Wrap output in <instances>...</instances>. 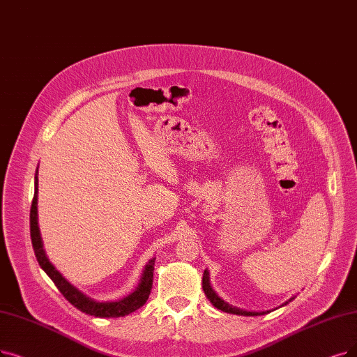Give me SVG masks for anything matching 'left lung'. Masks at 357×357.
<instances>
[{"mask_svg": "<svg viewBox=\"0 0 357 357\" xmlns=\"http://www.w3.org/2000/svg\"><path fill=\"white\" fill-rule=\"evenodd\" d=\"M202 289H204V291H205V294H206V297L209 298V302L215 306L217 309H220V310H222V312H227V313H233V315H241V317H258V315H265V313H269L271 310H264V312H249V310H243V309H240V307H236V306H233V305H230V303H227V302H224L222 298L213 291V289L211 287V282H209V273L208 271L205 269V273H204V278H202ZM294 297H291L290 298V302L293 301ZM289 302H286L284 305H287Z\"/></svg>", "mask_w": 357, "mask_h": 357, "instance_id": "8db88e82", "label": "left lung"}]
</instances>
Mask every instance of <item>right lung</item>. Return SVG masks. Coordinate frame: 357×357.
Wrapping results in <instances>:
<instances>
[{"mask_svg": "<svg viewBox=\"0 0 357 357\" xmlns=\"http://www.w3.org/2000/svg\"><path fill=\"white\" fill-rule=\"evenodd\" d=\"M31 238H32V246L36 255V259L40 265V268L45 271L47 275L54 281V284L61 291V294L67 298V301L77 307L79 310L88 313V315H93L98 318H120L126 317L129 313L137 310L139 307L144 306L149 298L151 289H152V281H153V265L155 258H152L145 269L144 274H142L139 286L133 293L126 296L121 301L116 302H98L93 298L83 294L79 289H76L73 284H70L55 266L50 262L47 258L44 245H42V238L39 233V225H38V169L35 174V196L31 206Z\"/></svg>", "mask_w": 357, "mask_h": 357, "instance_id": "obj_1", "label": "right lung"}]
</instances>
